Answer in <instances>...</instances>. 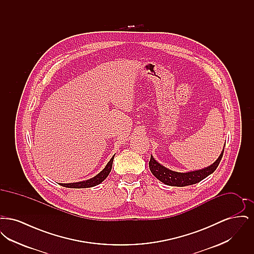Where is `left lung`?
I'll return each instance as SVG.
<instances>
[{
	"label": "left lung",
	"instance_id": "obj_1",
	"mask_svg": "<svg viewBox=\"0 0 254 254\" xmlns=\"http://www.w3.org/2000/svg\"><path fill=\"white\" fill-rule=\"evenodd\" d=\"M225 145L224 148L218 157L217 160L210 165L209 167L205 168L195 171H190V172H177L170 169H167L166 167L160 165L157 161L151 155L150 161L148 163L149 169L151 173L157 178L158 180L168 185V186H173V187H186L190 185H193L196 183L202 181L207 177L209 174L213 173L214 170L217 169L219 163L223 157Z\"/></svg>",
	"mask_w": 254,
	"mask_h": 254
}]
</instances>
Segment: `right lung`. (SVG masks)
<instances>
[{
    "label": "right lung",
    "mask_w": 254,
    "mask_h": 254,
    "mask_svg": "<svg viewBox=\"0 0 254 254\" xmlns=\"http://www.w3.org/2000/svg\"><path fill=\"white\" fill-rule=\"evenodd\" d=\"M113 159H114V156H112V158L109 160V162L105 167V169L91 179H88L85 181L77 182V183H70V184H60V185H62L63 187L70 188V189H85V188L95 187L100 183L104 181L109 176V172L111 171V168H112Z\"/></svg>",
    "instance_id": "1"
}]
</instances>
